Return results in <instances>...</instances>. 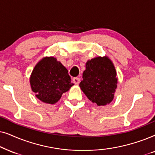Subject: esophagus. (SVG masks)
<instances>
[{
    "label": "esophagus",
    "instance_id": "1",
    "mask_svg": "<svg viewBox=\"0 0 155 155\" xmlns=\"http://www.w3.org/2000/svg\"><path fill=\"white\" fill-rule=\"evenodd\" d=\"M73 82L76 84H79L80 83V79L79 77H74L73 78Z\"/></svg>",
    "mask_w": 155,
    "mask_h": 155
}]
</instances>
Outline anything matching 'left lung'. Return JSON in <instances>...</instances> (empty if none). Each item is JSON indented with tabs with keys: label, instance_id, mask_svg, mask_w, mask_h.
<instances>
[{
	"label": "left lung",
	"instance_id": "8db88e82",
	"mask_svg": "<svg viewBox=\"0 0 155 155\" xmlns=\"http://www.w3.org/2000/svg\"><path fill=\"white\" fill-rule=\"evenodd\" d=\"M117 79L113 63L108 57H96L88 61L79 86L87 98L98 106L112 101Z\"/></svg>",
	"mask_w": 155,
	"mask_h": 155
}]
</instances>
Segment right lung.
<instances>
[{
  "instance_id": "obj_1",
  "label": "right lung",
  "mask_w": 155,
  "mask_h": 155,
  "mask_svg": "<svg viewBox=\"0 0 155 155\" xmlns=\"http://www.w3.org/2000/svg\"><path fill=\"white\" fill-rule=\"evenodd\" d=\"M30 85L37 98L49 104L57 103L74 84L68 70L54 57L42 59L33 69Z\"/></svg>"
}]
</instances>
